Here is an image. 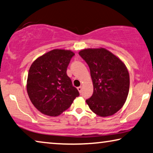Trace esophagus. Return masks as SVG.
Returning a JSON list of instances; mask_svg holds the SVG:
<instances>
[{
  "label": "esophagus",
  "mask_w": 153,
  "mask_h": 153,
  "mask_svg": "<svg viewBox=\"0 0 153 153\" xmlns=\"http://www.w3.org/2000/svg\"><path fill=\"white\" fill-rule=\"evenodd\" d=\"M77 89L78 90V91H79V93H81L82 92V86H79V87L77 88Z\"/></svg>",
  "instance_id": "obj_1"
}]
</instances>
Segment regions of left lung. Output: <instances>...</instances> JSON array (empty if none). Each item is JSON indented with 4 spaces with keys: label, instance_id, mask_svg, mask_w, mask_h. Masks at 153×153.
Instances as JSON below:
<instances>
[{
    "label": "left lung",
    "instance_id": "left-lung-1",
    "mask_svg": "<svg viewBox=\"0 0 153 153\" xmlns=\"http://www.w3.org/2000/svg\"><path fill=\"white\" fill-rule=\"evenodd\" d=\"M79 55L90 69L93 93L86 103L93 113L108 117L117 113L128 97L130 77L124 63L104 48L85 49Z\"/></svg>",
    "mask_w": 153,
    "mask_h": 153
}]
</instances>
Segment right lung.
Segmentation results:
<instances>
[{
    "mask_svg": "<svg viewBox=\"0 0 153 153\" xmlns=\"http://www.w3.org/2000/svg\"><path fill=\"white\" fill-rule=\"evenodd\" d=\"M74 55L70 50L53 49L40 56L31 65L27 91L31 102L40 113L58 116L79 96L78 91L67 74Z\"/></svg>",
    "mask_w": 153,
    "mask_h": 153,
    "instance_id": "obj_1",
    "label": "right lung"
}]
</instances>
